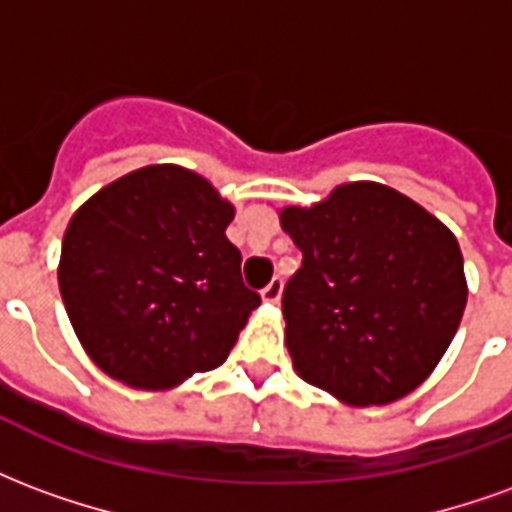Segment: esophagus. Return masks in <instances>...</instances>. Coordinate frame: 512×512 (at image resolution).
<instances>
[{
	"label": "esophagus",
	"instance_id": "esophagus-1",
	"mask_svg": "<svg viewBox=\"0 0 512 512\" xmlns=\"http://www.w3.org/2000/svg\"><path fill=\"white\" fill-rule=\"evenodd\" d=\"M279 296H282V279H271L266 288L260 290V299L266 304H277Z\"/></svg>",
	"mask_w": 512,
	"mask_h": 512
}]
</instances>
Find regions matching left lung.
I'll use <instances>...</instances> for the list:
<instances>
[{"instance_id": "8db88e82", "label": "left lung", "mask_w": 512, "mask_h": 512, "mask_svg": "<svg viewBox=\"0 0 512 512\" xmlns=\"http://www.w3.org/2000/svg\"><path fill=\"white\" fill-rule=\"evenodd\" d=\"M301 268L282 296L293 370L348 406H386L436 370L466 310L461 246L419 202L376 180L285 205Z\"/></svg>"}]
</instances>
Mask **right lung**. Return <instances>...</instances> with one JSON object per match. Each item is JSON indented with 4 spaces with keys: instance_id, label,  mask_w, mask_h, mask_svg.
Wrapping results in <instances>:
<instances>
[{
    "instance_id": "obj_1",
    "label": "right lung",
    "mask_w": 512,
    "mask_h": 512,
    "mask_svg": "<svg viewBox=\"0 0 512 512\" xmlns=\"http://www.w3.org/2000/svg\"><path fill=\"white\" fill-rule=\"evenodd\" d=\"M233 219V202L178 164L134 169L73 213L57 279L106 376L161 392L227 359L260 304L224 235Z\"/></svg>"
}]
</instances>
